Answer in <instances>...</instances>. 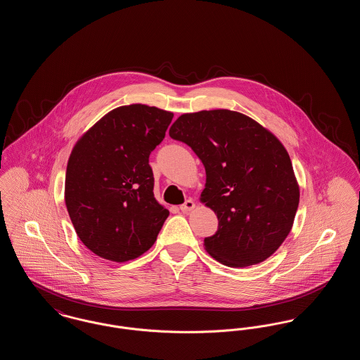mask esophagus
Instances as JSON below:
<instances>
[{
    "instance_id": "obj_1",
    "label": "esophagus",
    "mask_w": 360,
    "mask_h": 360,
    "mask_svg": "<svg viewBox=\"0 0 360 360\" xmlns=\"http://www.w3.org/2000/svg\"><path fill=\"white\" fill-rule=\"evenodd\" d=\"M194 207H195L194 201H193V200H188L184 205H181V210H182V212H185V213H188V212H191Z\"/></svg>"
}]
</instances>
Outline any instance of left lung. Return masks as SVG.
<instances>
[{"label": "left lung", "instance_id": "1", "mask_svg": "<svg viewBox=\"0 0 360 360\" xmlns=\"http://www.w3.org/2000/svg\"><path fill=\"white\" fill-rule=\"evenodd\" d=\"M169 135L186 143L205 166L200 201L219 219L206 252L228 267L271 257L290 233L300 185L279 139L257 121L228 109L184 113Z\"/></svg>", "mask_w": 360, "mask_h": 360}]
</instances>
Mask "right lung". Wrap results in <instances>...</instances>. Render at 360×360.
<instances>
[{"mask_svg": "<svg viewBox=\"0 0 360 360\" xmlns=\"http://www.w3.org/2000/svg\"><path fill=\"white\" fill-rule=\"evenodd\" d=\"M172 117L143 103L119 106L72 147L65 202L78 238L97 257L124 263L154 245L170 212L155 198L148 158Z\"/></svg>", "mask_w": 360, "mask_h": 360, "instance_id": "add662e5", "label": "right lung"}]
</instances>
